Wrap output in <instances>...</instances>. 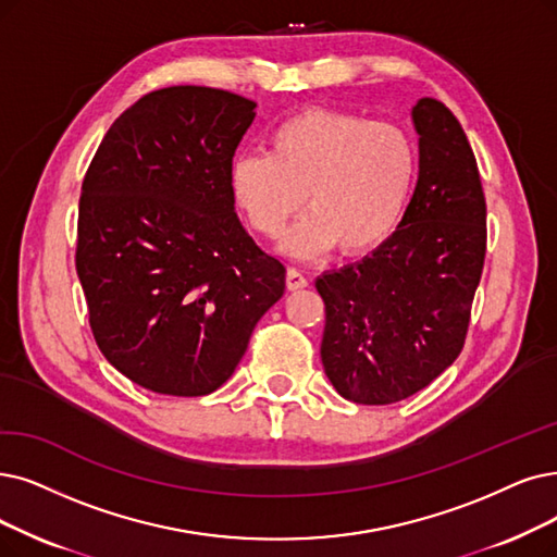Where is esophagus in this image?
<instances>
[{
	"label": "esophagus",
	"instance_id": "34e87169",
	"mask_svg": "<svg viewBox=\"0 0 557 557\" xmlns=\"http://www.w3.org/2000/svg\"><path fill=\"white\" fill-rule=\"evenodd\" d=\"M285 283H287V290H304L308 285V278L299 270H295V267H290V270H287Z\"/></svg>",
	"mask_w": 557,
	"mask_h": 557
}]
</instances>
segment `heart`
Masks as SVG:
<instances>
[{"mask_svg":"<svg viewBox=\"0 0 557 557\" xmlns=\"http://www.w3.org/2000/svg\"><path fill=\"white\" fill-rule=\"evenodd\" d=\"M418 181V150L403 127L313 107L278 123L270 154H239L228 187L253 231L276 237L304 206L281 249L313 258L338 244L372 253L403 224Z\"/></svg>","mask_w":557,"mask_h":557,"instance_id":"heart-1","label":"heart"}]
</instances>
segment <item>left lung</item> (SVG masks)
I'll use <instances>...</instances> for the list:
<instances>
[{
  "mask_svg": "<svg viewBox=\"0 0 557 557\" xmlns=\"http://www.w3.org/2000/svg\"><path fill=\"white\" fill-rule=\"evenodd\" d=\"M418 183L403 224L370 256L315 278L322 366L345 399L393 405L459 356L486 251L475 154L453 111L420 98Z\"/></svg>",
  "mask_w": 557,
  "mask_h": 557,
  "instance_id": "left-lung-1",
  "label": "left lung"
}]
</instances>
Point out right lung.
I'll use <instances>...</instances> for the list:
<instances>
[{
	"mask_svg": "<svg viewBox=\"0 0 557 557\" xmlns=\"http://www.w3.org/2000/svg\"><path fill=\"white\" fill-rule=\"evenodd\" d=\"M256 102L169 86L114 121L86 171L77 276L94 338L129 382L198 397L235 372L285 267L242 226L228 173Z\"/></svg>",
	"mask_w": 557,
	"mask_h": 557,
	"instance_id": "obj_1",
	"label": "right lung"
}]
</instances>
